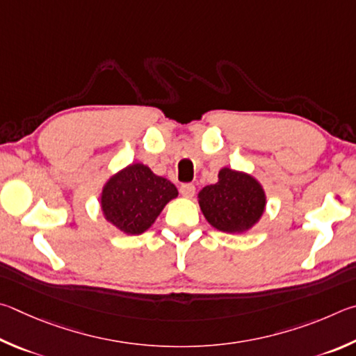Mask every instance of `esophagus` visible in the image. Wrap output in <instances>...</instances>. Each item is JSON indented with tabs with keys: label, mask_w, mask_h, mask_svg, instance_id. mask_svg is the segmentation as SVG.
Listing matches in <instances>:
<instances>
[{
	"label": "esophagus",
	"mask_w": 356,
	"mask_h": 356,
	"mask_svg": "<svg viewBox=\"0 0 356 356\" xmlns=\"http://www.w3.org/2000/svg\"><path fill=\"white\" fill-rule=\"evenodd\" d=\"M179 192H181L183 197L192 198L195 194V186L194 184H183L181 188H179Z\"/></svg>",
	"instance_id": "obj_1"
}]
</instances>
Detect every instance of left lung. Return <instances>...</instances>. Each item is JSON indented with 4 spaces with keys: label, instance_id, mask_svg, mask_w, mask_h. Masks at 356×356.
I'll list each match as a JSON object with an SVG mask.
<instances>
[{
    "label": "left lung",
    "instance_id": "left-lung-1",
    "mask_svg": "<svg viewBox=\"0 0 356 356\" xmlns=\"http://www.w3.org/2000/svg\"><path fill=\"white\" fill-rule=\"evenodd\" d=\"M200 209L211 225L223 233H245L266 208V194L252 175L222 168L219 181L198 192Z\"/></svg>",
    "mask_w": 356,
    "mask_h": 356
}]
</instances>
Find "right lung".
Returning a JSON list of instances; mask_svg holds the SVG:
<instances>
[{
	"label": "right lung",
	"mask_w": 356,
	"mask_h": 356,
	"mask_svg": "<svg viewBox=\"0 0 356 356\" xmlns=\"http://www.w3.org/2000/svg\"><path fill=\"white\" fill-rule=\"evenodd\" d=\"M178 197L175 184L136 162L108 179L102 192L104 219L124 234H142L165 204Z\"/></svg>",
	"instance_id": "right-lung-1"
}]
</instances>
